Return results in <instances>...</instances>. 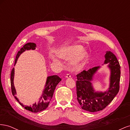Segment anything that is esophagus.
<instances>
[{
  "label": "esophagus",
  "instance_id": "esophagus-1",
  "mask_svg": "<svg viewBox=\"0 0 130 130\" xmlns=\"http://www.w3.org/2000/svg\"><path fill=\"white\" fill-rule=\"evenodd\" d=\"M71 77V75H70V74H67L66 76V77H67V78H69V77Z\"/></svg>",
  "mask_w": 130,
  "mask_h": 130
}]
</instances>
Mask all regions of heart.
<instances>
[{
  "label": "heart",
  "mask_w": 130,
  "mask_h": 130,
  "mask_svg": "<svg viewBox=\"0 0 130 130\" xmlns=\"http://www.w3.org/2000/svg\"><path fill=\"white\" fill-rule=\"evenodd\" d=\"M83 47L81 45L70 46L59 50L58 55L60 57L67 60L72 58L70 61V66L74 69L78 70L84 67L88 60L87 53L83 52ZM50 58L54 62L58 61V59L56 56L52 55Z\"/></svg>",
  "instance_id": "1"
}]
</instances>
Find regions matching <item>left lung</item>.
I'll return each mask as SVG.
<instances>
[{"label":"left lung","instance_id":"1","mask_svg":"<svg viewBox=\"0 0 130 130\" xmlns=\"http://www.w3.org/2000/svg\"><path fill=\"white\" fill-rule=\"evenodd\" d=\"M104 64H109L111 71L108 90L104 92H95L92 84L94 75L100 66L95 67L87 71L83 70L76 75L77 100L82 109L90 112L104 109L113 100L119 90L120 66L116 56L111 52H106Z\"/></svg>","mask_w":130,"mask_h":130}]
</instances>
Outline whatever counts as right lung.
<instances>
[{"label":"right lung","instance_id":"add662e5","mask_svg":"<svg viewBox=\"0 0 130 130\" xmlns=\"http://www.w3.org/2000/svg\"><path fill=\"white\" fill-rule=\"evenodd\" d=\"M36 48V44L34 43H27L25 44L23 47L21 49V50L18 51L15 57L14 65L16 63L19 56L25 50H35ZM14 75V68H13L12 70L11 73V91L12 95L14 96L15 99L17 100L22 107H24L25 109L28 110L34 113L40 112L45 109L49 104L51 99H52L54 90L57 84L61 81V78L58 76L57 75H53L47 77L46 84L45 85V88L43 92L42 95L40 98V100L37 103H35L32 105V106H26L19 102L18 98L15 96L16 94V91L14 88V86L13 84V79Z\"/></svg>","mask_w":130,"mask_h":130}]
</instances>
